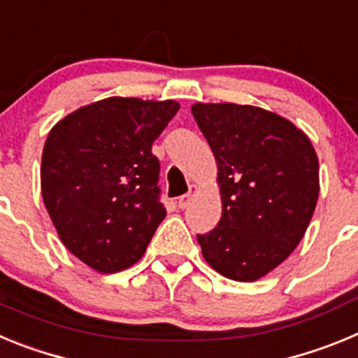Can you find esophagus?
Here are the masks:
<instances>
[{
	"instance_id": "1",
	"label": "esophagus",
	"mask_w": 358,
	"mask_h": 358,
	"mask_svg": "<svg viewBox=\"0 0 358 358\" xmlns=\"http://www.w3.org/2000/svg\"><path fill=\"white\" fill-rule=\"evenodd\" d=\"M195 194H197V186H189L188 194L181 195V197L177 199V204H179V208H182V210H185V208L189 204V201L194 199Z\"/></svg>"
}]
</instances>
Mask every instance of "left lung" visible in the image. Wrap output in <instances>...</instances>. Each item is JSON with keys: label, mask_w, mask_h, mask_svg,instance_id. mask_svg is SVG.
<instances>
[{"label": "left lung", "mask_w": 358, "mask_h": 358, "mask_svg": "<svg viewBox=\"0 0 358 358\" xmlns=\"http://www.w3.org/2000/svg\"><path fill=\"white\" fill-rule=\"evenodd\" d=\"M218 164L222 217L197 235L204 260L236 281L265 276L301 242L319 197V161L303 131L255 106L195 103Z\"/></svg>", "instance_id": "obj_1"}]
</instances>
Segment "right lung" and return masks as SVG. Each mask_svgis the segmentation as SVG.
<instances>
[{"label":"right lung","instance_id":"right-lung-1","mask_svg":"<svg viewBox=\"0 0 358 358\" xmlns=\"http://www.w3.org/2000/svg\"><path fill=\"white\" fill-rule=\"evenodd\" d=\"M177 110L173 100L110 96L68 115L46 138L44 206L62 243L98 273L140 260L166 215L152 143Z\"/></svg>","mask_w":358,"mask_h":358}]
</instances>
